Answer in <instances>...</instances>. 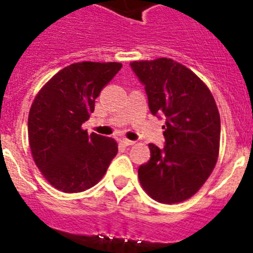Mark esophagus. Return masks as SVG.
Wrapping results in <instances>:
<instances>
[{
  "instance_id": "1",
  "label": "esophagus",
  "mask_w": 253,
  "mask_h": 253,
  "mask_svg": "<svg viewBox=\"0 0 253 253\" xmlns=\"http://www.w3.org/2000/svg\"><path fill=\"white\" fill-rule=\"evenodd\" d=\"M121 143L124 146H132V145H134V141H129V140H127V138H122Z\"/></svg>"
}]
</instances>
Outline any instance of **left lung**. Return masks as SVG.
<instances>
[{
	"label": "left lung",
	"mask_w": 253,
	"mask_h": 253,
	"mask_svg": "<svg viewBox=\"0 0 253 253\" xmlns=\"http://www.w3.org/2000/svg\"><path fill=\"white\" fill-rule=\"evenodd\" d=\"M131 68L145 84L152 115L166 117V146L148 145L150 161L138 169L141 186L161 204L186 201L218 159L221 121L213 96L190 68L171 58L133 61Z\"/></svg>",
	"instance_id": "1"
}]
</instances>
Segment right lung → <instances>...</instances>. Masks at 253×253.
<instances>
[{
    "label": "right lung",
    "instance_id": "1",
    "mask_svg": "<svg viewBox=\"0 0 253 253\" xmlns=\"http://www.w3.org/2000/svg\"><path fill=\"white\" fill-rule=\"evenodd\" d=\"M121 67L120 62L72 63L36 94L28 113L31 153L42 176L58 191L77 193L93 187L117 155L113 138L88 134L82 124Z\"/></svg>",
    "mask_w": 253,
    "mask_h": 253
}]
</instances>
